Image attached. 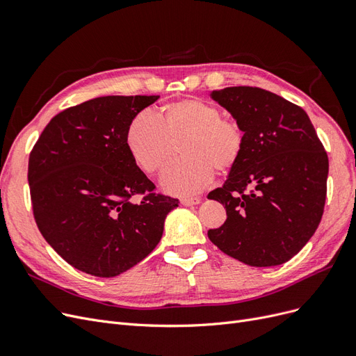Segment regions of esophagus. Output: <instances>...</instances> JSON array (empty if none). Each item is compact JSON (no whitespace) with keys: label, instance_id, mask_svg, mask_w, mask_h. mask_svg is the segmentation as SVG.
I'll list each match as a JSON object with an SVG mask.
<instances>
[{"label":"esophagus","instance_id":"34e87169","mask_svg":"<svg viewBox=\"0 0 356 356\" xmlns=\"http://www.w3.org/2000/svg\"><path fill=\"white\" fill-rule=\"evenodd\" d=\"M200 203V197H191V199H182L181 204L184 207H193V204H199Z\"/></svg>","mask_w":356,"mask_h":356}]
</instances>
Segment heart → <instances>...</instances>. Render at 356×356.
<instances>
[{
    "label": "heart",
    "mask_w": 356,
    "mask_h": 356,
    "mask_svg": "<svg viewBox=\"0 0 356 356\" xmlns=\"http://www.w3.org/2000/svg\"><path fill=\"white\" fill-rule=\"evenodd\" d=\"M179 139L182 160L170 166L161 179V187L178 196L196 195L209 184L215 170L227 175L243 149L239 123L221 117L218 106L197 98L170 102L157 118L139 113L126 131L129 154L149 175H159L166 168L172 143Z\"/></svg>",
    "instance_id": "obj_1"
}]
</instances>
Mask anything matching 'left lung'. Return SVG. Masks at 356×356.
Here are the masks:
<instances>
[{"label":"left lung","instance_id":"1","mask_svg":"<svg viewBox=\"0 0 356 356\" xmlns=\"http://www.w3.org/2000/svg\"><path fill=\"white\" fill-rule=\"evenodd\" d=\"M243 132L242 156L208 199L227 220L211 229L213 245L254 267L293 258L316 232L327 197L328 156L298 105L260 88L213 90Z\"/></svg>","mask_w":356,"mask_h":356}]
</instances>
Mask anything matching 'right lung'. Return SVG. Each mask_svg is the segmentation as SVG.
I'll return each instance as SVG.
<instances>
[{
	"mask_svg": "<svg viewBox=\"0 0 356 356\" xmlns=\"http://www.w3.org/2000/svg\"><path fill=\"white\" fill-rule=\"evenodd\" d=\"M160 96H101L55 115L29 154L42 238L79 270L113 277L143 261L178 199L157 195L126 145L127 126Z\"/></svg>",
	"mask_w": 356,
	"mask_h": 356,
	"instance_id": "right-lung-1",
	"label": "right lung"
}]
</instances>
